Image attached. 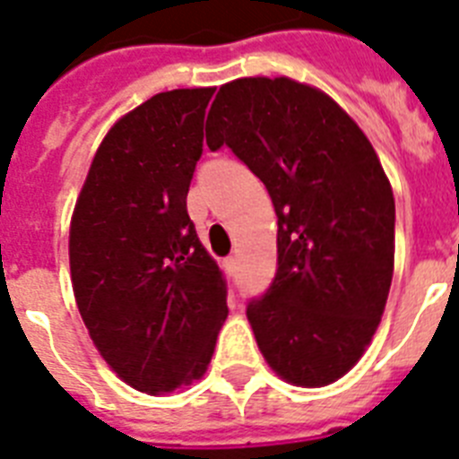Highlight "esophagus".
I'll return each instance as SVG.
<instances>
[{"label":"esophagus","mask_w":459,"mask_h":459,"mask_svg":"<svg viewBox=\"0 0 459 459\" xmlns=\"http://www.w3.org/2000/svg\"><path fill=\"white\" fill-rule=\"evenodd\" d=\"M236 265H238L236 256H229V259H223V273L230 277L233 273H236Z\"/></svg>","instance_id":"obj_1"}]
</instances>
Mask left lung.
Here are the masks:
<instances>
[{
  "instance_id": "left-lung-1",
  "label": "left lung",
  "mask_w": 459,
  "mask_h": 459,
  "mask_svg": "<svg viewBox=\"0 0 459 459\" xmlns=\"http://www.w3.org/2000/svg\"><path fill=\"white\" fill-rule=\"evenodd\" d=\"M205 137L275 205L277 271L247 303L259 350L287 383H333L371 342L394 271V195L371 142L329 95L287 76L219 88Z\"/></svg>"
}]
</instances>
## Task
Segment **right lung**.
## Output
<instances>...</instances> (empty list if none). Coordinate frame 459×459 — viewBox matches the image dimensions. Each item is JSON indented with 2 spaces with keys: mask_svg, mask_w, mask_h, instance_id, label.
Returning a JSON list of instances; mask_svg holds the SVG:
<instances>
[{
  "mask_svg": "<svg viewBox=\"0 0 459 459\" xmlns=\"http://www.w3.org/2000/svg\"><path fill=\"white\" fill-rule=\"evenodd\" d=\"M214 88L158 92L107 133L69 229L76 306L118 378L165 394L205 373L229 315L186 194Z\"/></svg>",
  "mask_w": 459,
  "mask_h": 459,
  "instance_id": "right-lung-1",
  "label": "right lung"
}]
</instances>
